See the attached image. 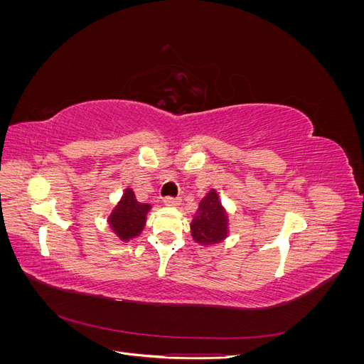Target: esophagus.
<instances>
[{
  "mask_svg": "<svg viewBox=\"0 0 364 364\" xmlns=\"http://www.w3.org/2000/svg\"><path fill=\"white\" fill-rule=\"evenodd\" d=\"M179 202H181L179 197H171V196L164 197V203L168 206H176V205H179Z\"/></svg>",
  "mask_w": 364,
  "mask_h": 364,
  "instance_id": "34e87169",
  "label": "esophagus"
}]
</instances>
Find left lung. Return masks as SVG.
<instances>
[{
    "label": "left lung",
    "mask_w": 364,
    "mask_h": 364,
    "mask_svg": "<svg viewBox=\"0 0 364 364\" xmlns=\"http://www.w3.org/2000/svg\"><path fill=\"white\" fill-rule=\"evenodd\" d=\"M191 232L200 245L218 243L226 237L228 218L214 190L209 191L200 202L191 223Z\"/></svg>",
    "instance_id": "8db88e82"
}]
</instances>
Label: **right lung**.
Returning <instances> with one entry per match:
<instances>
[{"label": "right lung", "mask_w": 364, "mask_h": 364, "mask_svg": "<svg viewBox=\"0 0 364 364\" xmlns=\"http://www.w3.org/2000/svg\"><path fill=\"white\" fill-rule=\"evenodd\" d=\"M149 209L150 205L138 202L134 191L127 188L123 194V199L109 218V225L119 238L127 241L129 238L138 235L144 228Z\"/></svg>", "instance_id": "right-lung-1"}]
</instances>
